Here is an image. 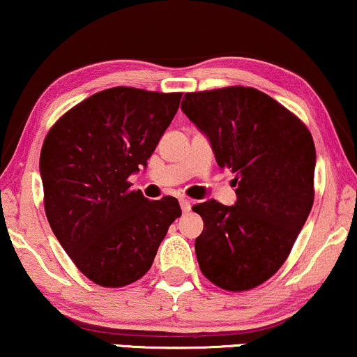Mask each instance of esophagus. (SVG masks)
I'll return each mask as SVG.
<instances>
[{"label": "esophagus", "mask_w": 357, "mask_h": 357, "mask_svg": "<svg viewBox=\"0 0 357 357\" xmlns=\"http://www.w3.org/2000/svg\"><path fill=\"white\" fill-rule=\"evenodd\" d=\"M180 208H182L183 213L190 211V208H192V203H190L188 198H180Z\"/></svg>", "instance_id": "34e87169"}]
</instances>
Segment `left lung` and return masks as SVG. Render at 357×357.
<instances>
[{
	"label": "left lung",
	"instance_id": "1",
	"mask_svg": "<svg viewBox=\"0 0 357 357\" xmlns=\"http://www.w3.org/2000/svg\"><path fill=\"white\" fill-rule=\"evenodd\" d=\"M182 111L238 187L233 206L208 200L192 208L205 225L195 239L198 266L220 289L251 290L280 269L312 210L313 137L285 106L251 86L185 93Z\"/></svg>",
	"mask_w": 357,
	"mask_h": 357
}]
</instances>
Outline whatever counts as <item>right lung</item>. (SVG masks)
<instances>
[{
    "instance_id": "right-lung-1",
    "label": "right lung",
    "mask_w": 357,
    "mask_h": 357,
    "mask_svg": "<svg viewBox=\"0 0 357 357\" xmlns=\"http://www.w3.org/2000/svg\"><path fill=\"white\" fill-rule=\"evenodd\" d=\"M182 93L114 86L68 109L40 151L44 208L78 271L101 287H124L151 269L177 198L147 200L129 175L159 144Z\"/></svg>"
}]
</instances>
